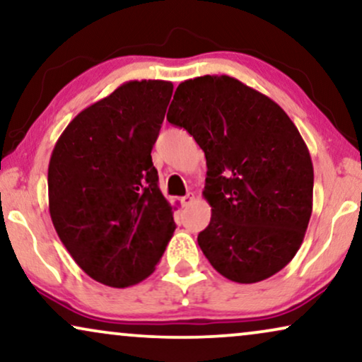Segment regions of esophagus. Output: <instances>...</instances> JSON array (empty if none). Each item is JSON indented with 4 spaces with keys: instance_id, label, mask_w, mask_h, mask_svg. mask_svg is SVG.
Wrapping results in <instances>:
<instances>
[{
    "instance_id": "obj_1",
    "label": "esophagus",
    "mask_w": 362,
    "mask_h": 362,
    "mask_svg": "<svg viewBox=\"0 0 362 362\" xmlns=\"http://www.w3.org/2000/svg\"><path fill=\"white\" fill-rule=\"evenodd\" d=\"M192 202H194V194H187L185 197H182V199H180L182 207H189Z\"/></svg>"
}]
</instances>
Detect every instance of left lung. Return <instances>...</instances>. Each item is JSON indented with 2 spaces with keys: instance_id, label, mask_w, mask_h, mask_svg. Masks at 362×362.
<instances>
[{
  "instance_id": "obj_1",
  "label": "left lung",
  "mask_w": 362,
  "mask_h": 362,
  "mask_svg": "<svg viewBox=\"0 0 362 362\" xmlns=\"http://www.w3.org/2000/svg\"><path fill=\"white\" fill-rule=\"evenodd\" d=\"M167 120L185 128L207 160L212 217L197 237L228 281L254 284L286 267L313 214L314 168L287 113L227 75L182 81Z\"/></svg>"
}]
</instances>
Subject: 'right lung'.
<instances>
[{
	"mask_svg": "<svg viewBox=\"0 0 362 362\" xmlns=\"http://www.w3.org/2000/svg\"><path fill=\"white\" fill-rule=\"evenodd\" d=\"M173 85L127 81L68 123L48 165L49 215L91 279L128 287L155 271L175 230L152 162Z\"/></svg>",
	"mask_w": 362,
	"mask_h": 362,
	"instance_id": "obj_1",
	"label": "right lung"
}]
</instances>
